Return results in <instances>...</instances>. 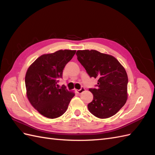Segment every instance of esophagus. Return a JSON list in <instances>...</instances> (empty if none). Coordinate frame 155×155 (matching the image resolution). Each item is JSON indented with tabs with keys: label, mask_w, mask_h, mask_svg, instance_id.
I'll list each match as a JSON object with an SVG mask.
<instances>
[{
	"label": "esophagus",
	"mask_w": 155,
	"mask_h": 155,
	"mask_svg": "<svg viewBox=\"0 0 155 155\" xmlns=\"http://www.w3.org/2000/svg\"><path fill=\"white\" fill-rule=\"evenodd\" d=\"M85 91V88H84V87H81V89H79V90H77V92L78 94H80L83 93Z\"/></svg>",
	"instance_id": "1"
}]
</instances>
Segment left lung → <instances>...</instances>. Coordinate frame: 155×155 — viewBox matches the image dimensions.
Wrapping results in <instances>:
<instances>
[{"label": "left lung", "mask_w": 155, "mask_h": 155, "mask_svg": "<svg viewBox=\"0 0 155 155\" xmlns=\"http://www.w3.org/2000/svg\"><path fill=\"white\" fill-rule=\"evenodd\" d=\"M76 55L90 77L98 79L97 88L89 89L93 94L89 111L101 119L114 116L127 100L128 77L124 67L112 55L97 50H78Z\"/></svg>", "instance_id": "1"}]
</instances>
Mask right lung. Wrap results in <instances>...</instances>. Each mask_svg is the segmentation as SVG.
<instances>
[{
  "mask_svg": "<svg viewBox=\"0 0 155 155\" xmlns=\"http://www.w3.org/2000/svg\"><path fill=\"white\" fill-rule=\"evenodd\" d=\"M76 50H60L43 54L28 68L25 76L26 96L31 105L46 118H56L66 112L74 92L58 87V78Z\"/></svg>",
  "mask_w": 155,
  "mask_h": 155,
  "instance_id": "right-lung-1",
  "label": "right lung"
}]
</instances>
